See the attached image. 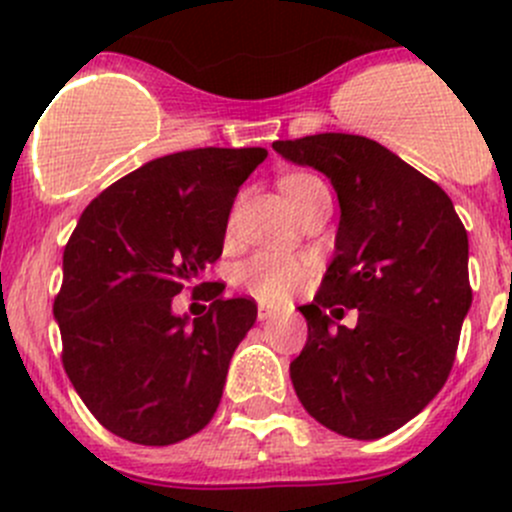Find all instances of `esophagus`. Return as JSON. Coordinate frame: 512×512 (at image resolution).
<instances>
[{"instance_id": "esophagus-1", "label": "esophagus", "mask_w": 512, "mask_h": 512, "mask_svg": "<svg viewBox=\"0 0 512 512\" xmlns=\"http://www.w3.org/2000/svg\"><path fill=\"white\" fill-rule=\"evenodd\" d=\"M275 314H280V307H272V304H265V302H260V307H257V317H260L262 322L275 317Z\"/></svg>"}]
</instances>
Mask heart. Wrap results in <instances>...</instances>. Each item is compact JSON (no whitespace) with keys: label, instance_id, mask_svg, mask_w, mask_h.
Wrapping results in <instances>:
<instances>
[{"label":"heart","instance_id":"1","mask_svg":"<svg viewBox=\"0 0 512 512\" xmlns=\"http://www.w3.org/2000/svg\"><path fill=\"white\" fill-rule=\"evenodd\" d=\"M319 183L312 175H287L282 180L287 198L307 185ZM237 282L262 302H282L297 292L309 275V262L299 255L280 250H262L237 267Z\"/></svg>","mask_w":512,"mask_h":512}]
</instances>
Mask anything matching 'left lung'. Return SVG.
<instances>
[{"label":"left lung","instance_id":"1","mask_svg":"<svg viewBox=\"0 0 512 512\" xmlns=\"http://www.w3.org/2000/svg\"><path fill=\"white\" fill-rule=\"evenodd\" d=\"M272 148L327 175L342 210L332 265L299 307L307 344L289 364L294 391L329 431L381 438L451 374L473 302L468 232L443 188L371 138L317 133ZM337 303L360 309L354 330L331 329Z\"/></svg>","mask_w":512,"mask_h":512}]
</instances>
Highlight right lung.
Here are the masks:
<instances>
[{
  "mask_svg": "<svg viewBox=\"0 0 512 512\" xmlns=\"http://www.w3.org/2000/svg\"><path fill=\"white\" fill-rule=\"evenodd\" d=\"M265 148H195L141 165L81 213L54 299L61 361L101 426L141 446H170L218 411L255 299H213L203 317L173 314L223 255L237 190Z\"/></svg>",
  "mask_w": 512,
  "mask_h": 512,
  "instance_id": "1",
  "label": "right lung"
}]
</instances>
